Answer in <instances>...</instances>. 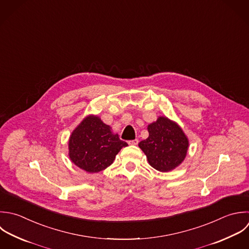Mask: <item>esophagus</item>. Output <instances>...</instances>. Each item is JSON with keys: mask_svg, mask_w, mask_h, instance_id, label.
I'll list each match as a JSON object with an SVG mask.
<instances>
[{"mask_svg": "<svg viewBox=\"0 0 249 249\" xmlns=\"http://www.w3.org/2000/svg\"><path fill=\"white\" fill-rule=\"evenodd\" d=\"M128 143L131 144V145H137L139 143V140L136 139V140H133V141H129Z\"/></svg>", "mask_w": 249, "mask_h": 249, "instance_id": "1", "label": "esophagus"}]
</instances>
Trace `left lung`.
Here are the masks:
<instances>
[{
	"label": "left lung",
	"instance_id": "left-lung-1",
	"mask_svg": "<svg viewBox=\"0 0 249 249\" xmlns=\"http://www.w3.org/2000/svg\"><path fill=\"white\" fill-rule=\"evenodd\" d=\"M149 136L139 143L149 165L159 172H170L186 157L189 142L182 129L168 117L160 116L147 127Z\"/></svg>",
	"mask_w": 249,
	"mask_h": 249
}]
</instances>
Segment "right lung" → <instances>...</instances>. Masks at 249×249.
I'll use <instances>...</instances> for the list:
<instances>
[{
  "mask_svg": "<svg viewBox=\"0 0 249 249\" xmlns=\"http://www.w3.org/2000/svg\"><path fill=\"white\" fill-rule=\"evenodd\" d=\"M127 145L99 116L88 115L70 137L69 156L75 166L94 174L110 166L121 148Z\"/></svg>",
  "mask_w": 249,
  "mask_h": 249,
  "instance_id": "right-lung-1",
  "label": "right lung"
}]
</instances>
